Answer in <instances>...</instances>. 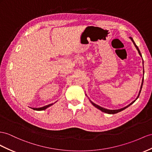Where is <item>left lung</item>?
<instances>
[{"label":"left lung","instance_id":"left-lung-1","mask_svg":"<svg viewBox=\"0 0 152 152\" xmlns=\"http://www.w3.org/2000/svg\"><path fill=\"white\" fill-rule=\"evenodd\" d=\"M130 38L131 39V40L132 41V42H133V44H134V45H135V47L136 48V49H137V51H138V53H139V55L142 57V55H141V52H140V50H139V48H138V47H137V45H136V44H135V42H134V40H133V38H132V37H130ZM142 64H143V61H142ZM143 76H144V67H143ZM143 80H144V77H143V78H142V83H141V88H140V91H139V94H138V96H137V98L135 99V100H137V99L139 98V95H140V93H141V88H142V84H143ZM86 96H87V95H86ZM89 100H90V99H89ZM135 100H134V102H132L131 103H130V104H128V105H127L126 107H124V108H120V109H118V110H109V109H107V108H103V107H100V106L98 105V104H95L94 103H93L91 100H90V102H91V103L93 104V106H94L96 108H98L99 110H100L101 111H102V112H104V113L109 114H116V113H118V112H121V111H122V110H124V109H125V108H128V107H129V106H130L131 104H133V103L135 102Z\"/></svg>","mask_w":152,"mask_h":152}]
</instances>
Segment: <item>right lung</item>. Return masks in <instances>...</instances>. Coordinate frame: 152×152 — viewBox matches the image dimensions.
<instances>
[{
  "label": "right lung",
  "mask_w": 152,
  "mask_h": 152,
  "mask_svg": "<svg viewBox=\"0 0 152 152\" xmlns=\"http://www.w3.org/2000/svg\"><path fill=\"white\" fill-rule=\"evenodd\" d=\"M53 103L52 104H48V105H46V106H44L43 107H40V108H33V109L34 110H38V111H40V110H45L46 108H48V107H50L51 105H53Z\"/></svg>",
  "instance_id": "add662e5"
}]
</instances>
